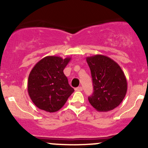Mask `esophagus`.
Wrapping results in <instances>:
<instances>
[{
  "label": "esophagus",
  "instance_id": "34e87169",
  "mask_svg": "<svg viewBox=\"0 0 148 148\" xmlns=\"http://www.w3.org/2000/svg\"><path fill=\"white\" fill-rule=\"evenodd\" d=\"M82 86H79V87L75 88V90L76 91H82Z\"/></svg>",
  "mask_w": 148,
  "mask_h": 148
}]
</instances>
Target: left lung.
<instances>
[{"mask_svg":"<svg viewBox=\"0 0 148 148\" xmlns=\"http://www.w3.org/2000/svg\"><path fill=\"white\" fill-rule=\"evenodd\" d=\"M91 70L94 92L88 98L98 112H108L120 105L126 95L127 82L117 62L104 55L86 57Z\"/></svg>","mask_w":148,"mask_h":148,"instance_id":"obj_1","label":"left lung"}]
</instances>
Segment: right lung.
<instances>
[{
    "instance_id": "add662e5",
    "label": "right lung",
    "mask_w": 148,
    "mask_h": 148,
    "mask_svg": "<svg viewBox=\"0 0 148 148\" xmlns=\"http://www.w3.org/2000/svg\"><path fill=\"white\" fill-rule=\"evenodd\" d=\"M71 58L48 56L37 62L30 72L28 92L34 104L48 112H57L74 89L69 84L64 69Z\"/></svg>"
}]
</instances>
